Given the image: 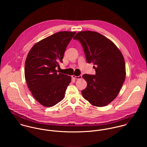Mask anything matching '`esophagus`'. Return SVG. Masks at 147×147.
<instances>
[{
    "mask_svg": "<svg viewBox=\"0 0 147 147\" xmlns=\"http://www.w3.org/2000/svg\"><path fill=\"white\" fill-rule=\"evenodd\" d=\"M72 78L73 79H81L82 78V75H79V76H76L75 75H72Z\"/></svg>",
    "mask_w": 147,
    "mask_h": 147,
    "instance_id": "esophagus-1",
    "label": "esophagus"
}]
</instances>
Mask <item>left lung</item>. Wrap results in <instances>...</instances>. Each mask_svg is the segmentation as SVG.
Listing matches in <instances>:
<instances>
[{"mask_svg":"<svg viewBox=\"0 0 147 147\" xmlns=\"http://www.w3.org/2000/svg\"><path fill=\"white\" fill-rule=\"evenodd\" d=\"M81 43L86 62L93 63L96 74H84V98L95 106L108 105L118 96L126 78L123 56L111 40L92 31L78 32L74 37Z\"/></svg>","mask_w":147,"mask_h":147,"instance_id":"obj_1","label":"left lung"}]
</instances>
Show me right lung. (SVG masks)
<instances>
[{
  "instance_id": "add662e5",
  "label": "right lung",
  "mask_w": 147,
  "mask_h": 147,
  "mask_svg": "<svg viewBox=\"0 0 147 147\" xmlns=\"http://www.w3.org/2000/svg\"><path fill=\"white\" fill-rule=\"evenodd\" d=\"M74 32L56 33L36 43L25 64V78L34 98L41 105L51 107L62 101L71 77L57 73Z\"/></svg>"
}]
</instances>
